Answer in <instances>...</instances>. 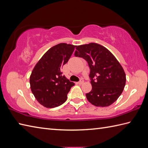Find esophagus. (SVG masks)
<instances>
[{
	"label": "esophagus",
	"mask_w": 148,
	"mask_h": 148,
	"mask_svg": "<svg viewBox=\"0 0 148 148\" xmlns=\"http://www.w3.org/2000/svg\"><path fill=\"white\" fill-rule=\"evenodd\" d=\"M83 83H84V79H81L79 82H78V84H82Z\"/></svg>",
	"instance_id": "34e87169"
}]
</instances>
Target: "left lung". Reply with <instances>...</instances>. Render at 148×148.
<instances>
[{
	"label": "left lung",
	"mask_w": 148,
	"mask_h": 148,
	"mask_svg": "<svg viewBox=\"0 0 148 148\" xmlns=\"http://www.w3.org/2000/svg\"><path fill=\"white\" fill-rule=\"evenodd\" d=\"M74 55L88 62L92 89L86 99L97 107L114 103L123 92L126 75L123 69L109 50L97 43L76 46Z\"/></svg>",
	"instance_id": "left-lung-1"
}]
</instances>
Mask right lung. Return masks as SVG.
I'll return each instance as SVG.
<instances>
[{
    "label": "right lung",
    "mask_w": 148,
    "mask_h": 148,
    "mask_svg": "<svg viewBox=\"0 0 148 148\" xmlns=\"http://www.w3.org/2000/svg\"><path fill=\"white\" fill-rule=\"evenodd\" d=\"M75 47L66 43L52 47L33 69L30 77L31 90L37 101L47 108L64 103L74 85L63 76L61 69L71 58Z\"/></svg>",
    "instance_id": "add662e5"
}]
</instances>
